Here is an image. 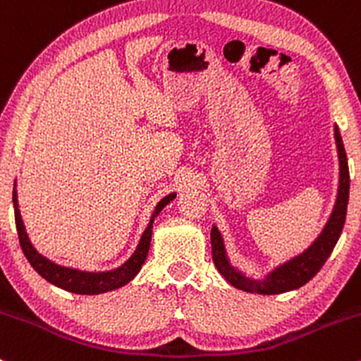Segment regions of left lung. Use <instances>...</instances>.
Returning a JSON list of instances; mask_svg holds the SVG:
<instances>
[{
	"instance_id": "obj_1",
	"label": "left lung",
	"mask_w": 361,
	"mask_h": 361,
	"mask_svg": "<svg viewBox=\"0 0 361 361\" xmlns=\"http://www.w3.org/2000/svg\"><path fill=\"white\" fill-rule=\"evenodd\" d=\"M334 139H336L338 157H339V186H338V197L336 204H334L333 214H331L329 221L319 238L305 250L302 255L295 256L287 263L280 264L275 268L270 275H267L264 280H255L250 276L243 275L231 264L227 259L226 247H224L222 235L219 233L217 227H212L210 231V243H212V259L217 267L221 275L229 281L231 285L244 292L261 293V295H275V293H283L288 290H295L305 285L312 279L316 273L321 270L322 264L329 258L336 246L339 235H341L343 226L346 221V209H348V198H350V171H348V159L346 151L343 146L341 134L339 128L334 127Z\"/></svg>"
}]
</instances>
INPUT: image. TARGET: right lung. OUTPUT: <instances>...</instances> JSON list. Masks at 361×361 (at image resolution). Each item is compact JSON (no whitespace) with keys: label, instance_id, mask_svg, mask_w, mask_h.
Listing matches in <instances>:
<instances>
[{"label":"right lung","instance_id":"add662e5","mask_svg":"<svg viewBox=\"0 0 361 361\" xmlns=\"http://www.w3.org/2000/svg\"><path fill=\"white\" fill-rule=\"evenodd\" d=\"M175 197L176 193H169L168 197H164L163 200L156 205L154 214H152L151 217V222H149L147 229L144 231L142 238H140L137 250H135L134 255H132L130 258L122 264V267L111 271L90 273V271H80V270H73V268L59 267V264L52 263L51 259L44 258L40 252L35 251V247L32 246L27 233H25V226H23L22 217H20V210H18V200H16V190L13 188L15 224H16V233H18V239H20V246H22L25 258L28 259V263L32 264V268H34L42 279L47 280L49 283L56 285V287H59L62 290H68V292L80 293V295H97V293L110 292V290L123 287V285L128 283V281L137 275L140 267H142L144 261L147 258L149 246H151L152 222H154L157 214H159L161 210H163Z\"/></svg>","mask_w":361,"mask_h":361}]
</instances>
